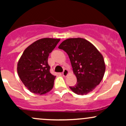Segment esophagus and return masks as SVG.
Here are the masks:
<instances>
[{
	"mask_svg": "<svg viewBox=\"0 0 126 126\" xmlns=\"http://www.w3.org/2000/svg\"><path fill=\"white\" fill-rule=\"evenodd\" d=\"M62 74H63V75L64 76V77H66V76H67V75L68 74V70L66 69H64L63 70Z\"/></svg>",
	"mask_w": 126,
	"mask_h": 126,
	"instance_id": "1",
	"label": "esophagus"
}]
</instances>
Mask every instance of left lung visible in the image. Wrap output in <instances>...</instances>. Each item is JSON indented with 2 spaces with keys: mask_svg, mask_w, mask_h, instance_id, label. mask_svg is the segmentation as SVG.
<instances>
[{
  "mask_svg": "<svg viewBox=\"0 0 126 126\" xmlns=\"http://www.w3.org/2000/svg\"><path fill=\"white\" fill-rule=\"evenodd\" d=\"M69 57L73 71L77 78L74 86H70L77 94H87L100 84L105 72L103 57L97 48L83 38H70L59 46Z\"/></svg>",
  "mask_w": 126,
  "mask_h": 126,
  "instance_id": "left-lung-1",
  "label": "left lung"
}]
</instances>
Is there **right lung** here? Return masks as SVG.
Masks as SVG:
<instances>
[{"instance_id":"right-lung-1","label":"right lung","mask_w":126,"mask_h":126,"mask_svg":"<svg viewBox=\"0 0 126 126\" xmlns=\"http://www.w3.org/2000/svg\"><path fill=\"white\" fill-rule=\"evenodd\" d=\"M59 41V39H41L23 52L18 63L17 72L30 92L44 94L53 87L56 77L50 73L48 58Z\"/></svg>"}]
</instances>
